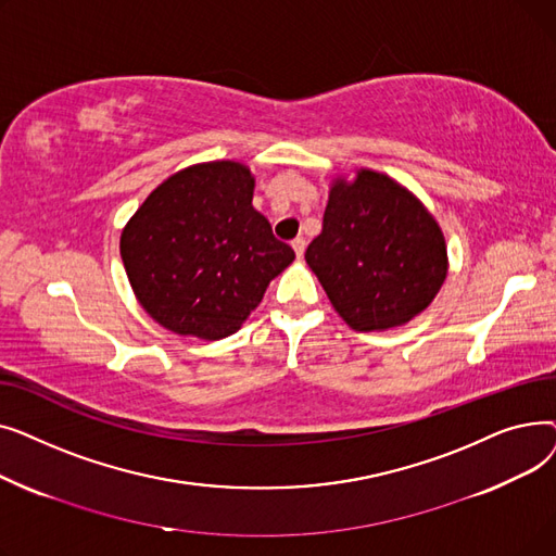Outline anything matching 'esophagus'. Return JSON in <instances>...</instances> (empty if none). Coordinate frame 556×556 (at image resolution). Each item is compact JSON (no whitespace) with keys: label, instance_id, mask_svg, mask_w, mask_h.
Wrapping results in <instances>:
<instances>
[{"label":"esophagus","instance_id":"1","mask_svg":"<svg viewBox=\"0 0 556 556\" xmlns=\"http://www.w3.org/2000/svg\"><path fill=\"white\" fill-rule=\"evenodd\" d=\"M293 250H295V254H298V258H302L304 256V250H306V239L304 237H298V239H293Z\"/></svg>","mask_w":556,"mask_h":556}]
</instances>
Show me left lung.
I'll list each match as a JSON object with an SVG mask.
<instances>
[{
    "label": "left lung",
    "instance_id": "left-lung-1",
    "mask_svg": "<svg viewBox=\"0 0 556 556\" xmlns=\"http://www.w3.org/2000/svg\"><path fill=\"white\" fill-rule=\"evenodd\" d=\"M306 263L356 331L410 323L446 279L444 233L424 204L383 173L363 168L329 193Z\"/></svg>",
    "mask_w": 556,
    "mask_h": 556
}]
</instances>
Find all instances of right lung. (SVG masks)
Wrapping results in <instances>:
<instances>
[{
  "label": "right lung",
  "mask_w": 556,
  "mask_h": 556,
  "mask_svg": "<svg viewBox=\"0 0 556 556\" xmlns=\"http://www.w3.org/2000/svg\"><path fill=\"white\" fill-rule=\"evenodd\" d=\"M243 164H195L143 200L122 233V258L139 304L173 333H237L295 252L252 207Z\"/></svg>",
  "instance_id": "right-lung-1"
}]
</instances>
